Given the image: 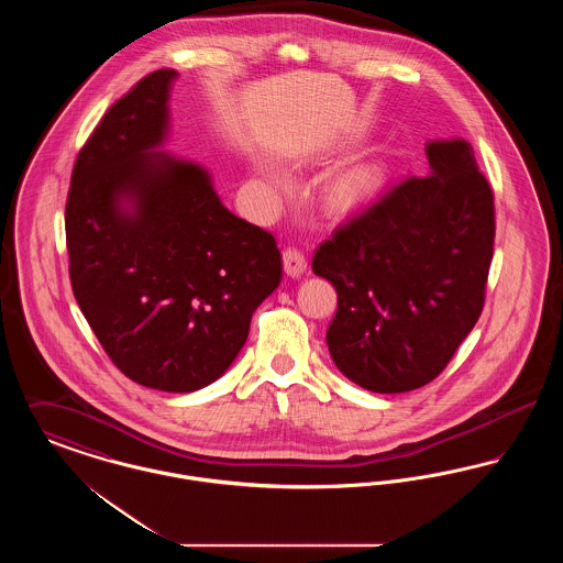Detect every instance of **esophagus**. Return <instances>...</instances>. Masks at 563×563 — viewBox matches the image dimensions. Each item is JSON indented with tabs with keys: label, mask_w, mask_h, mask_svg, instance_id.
Masks as SVG:
<instances>
[{
	"label": "esophagus",
	"mask_w": 563,
	"mask_h": 563,
	"mask_svg": "<svg viewBox=\"0 0 563 563\" xmlns=\"http://www.w3.org/2000/svg\"><path fill=\"white\" fill-rule=\"evenodd\" d=\"M283 266H285L287 276L299 278V276L306 272V268H308V260H306V255H303L299 249L289 246V249H285V253H283Z\"/></svg>",
	"instance_id": "esophagus-1"
}]
</instances>
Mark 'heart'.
Wrapping results in <instances>:
<instances>
[{"label":"heart","instance_id":"obj_1","mask_svg":"<svg viewBox=\"0 0 563 563\" xmlns=\"http://www.w3.org/2000/svg\"><path fill=\"white\" fill-rule=\"evenodd\" d=\"M377 179V170L374 166H358L352 168L346 175H342L333 188V194L342 200V202H352L358 196H363L367 189L372 188ZM269 186L276 188L278 186V177L269 175Z\"/></svg>","mask_w":563,"mask_h":563}]
</instances>
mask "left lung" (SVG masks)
<instances>
[{
  "label": "left lung",
  "instance_id": "obj_1",
  "mask_svg": "<svg viewBox=\"0 0 563 563\" xmlns=\"http://www.w3.org/2000/svg\"><path fill=\"white\" fill-rule=\"evenodd\" d=\"M432 175L407 177L340 225L312 269L338 291L327 346L372 393L432 382L482 317L494 255V191L471 143L427 147Z\"/></svg>",
  "mask_w": 563,
  "mask_h": 563
}]
</instances>
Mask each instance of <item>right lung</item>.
Returning <instances> with one entry per match:
<instances>
[{"label":"right lung","instance_id":"obj_1","mask_svg":"<svg viewBox=\"0 0 563 563\" xmlns=\"http://www.w3.org/2000/svg\"><path fill=\"white\" fill-rule=\"evenodd\" d=\"M175 76L141 78L88 136L65 236L76 301L111 363L147 388L191 393L232 365L283 257L268 230L221 205L205 168L152 152Z\"/></svg>","mask_w":563,"mask_h":563}]
</instances>
